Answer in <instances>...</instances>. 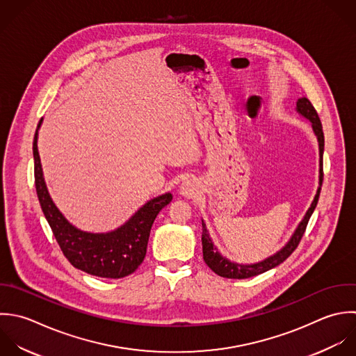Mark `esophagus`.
<instances>
[{
  "label": "esophagus",
  "instance_id": "34e87169",
  "mask_svg": "<svg viewBox=\"0 0 356 356\" xmlns=\"http://www.w3.org/2000/svg\"><path fill=\"white\" fill-rule=\"evenodd\" d=\"M197 188H198V184L194 179H186L181 184H180V194L186 198H193L195 194H197Z\"/></svg>",
  "mask_w": 356,
  "mask_h": 356
}]
</instances>
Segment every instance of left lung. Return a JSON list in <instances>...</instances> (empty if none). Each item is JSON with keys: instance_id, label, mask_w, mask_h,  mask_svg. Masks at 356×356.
Returning a JSON list of instances; mask_svg holds the SVG:
<instances>
[{"instance_id": "1", "label": "left lung", "mask_w": 356, "mask_h": 356, "mask_svg": "<svg viewBox=\"0 0 356 356\" xmlns=\"http://www.w3.org/2000/svg\"><path fill=\"white\" fill-rule=\"evenodd\" d=\"M296 111L305 118L307 120L311 122L312 124V130L318 138L319 143V187L316 190V194L314 197V201L311 204V207L308 208L307 213L304 215L302 220L298 223V226L296 227L294 233L291 234V237L289 238V241L279 250L276 251L273 255L265 258L264 261L255 262V264H238V262H233L230 259H227L226 257H223L219 250L216 248V245L213 244L209 232L207 229L205 222L202 220V254H204V261L205 264L219 276L222 277H227V279H248L261 273H265L276 266H279L280 264H283L293 252L294 250L298 247V243L301 241L308 220L312 216L318 201H319V194H321V188H322V181H323V151H325V136H323V129H322V123L321 119L318 116V112L315 111L314 105L311 104V101L307 97H301L297 101V106Z\"/></svg>"}]
</instances>
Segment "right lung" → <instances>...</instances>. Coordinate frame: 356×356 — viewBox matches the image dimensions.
Wrapping results in <instances>:
<instances>
[{
	"mask_svg": "<svg viewBox=\"0 0 356 356\" xmlns=\"http://www.w3.org/2000/svg\"><path fill=\"white\" fill-rule=\"evenodd\" d=\"M41 123L42 119L38 122L33 141L35 191L63 255L76 269L91 276L122 279L131 275L144 261L152 223L159 211L172 201V194L165 193L148 200L115 230L106 233L80 230L63 216L49 195L37 147Z\"/></svg>",
	"mask_w": 356,
	"mask_h": 356,
	"instance_id": "add662e5",
	"label": "right lung"
}]
</instances>
